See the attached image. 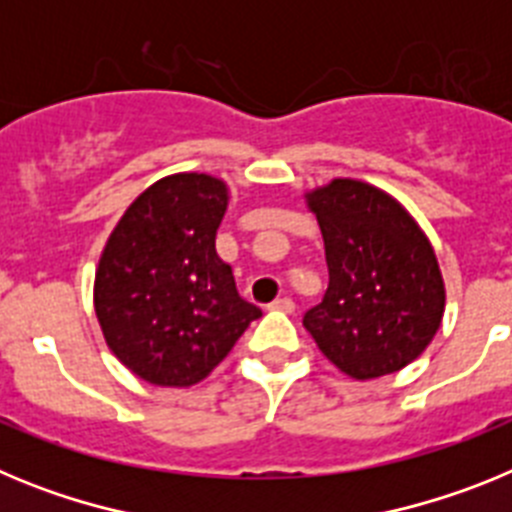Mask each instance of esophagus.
I'll list each match as a JSON object with an SVG mask.
<instances>
[{
    "label": "esophagus",
    "instance_id": "34e87169",
    "mask_svg": "<svg viewBox=\"0 0 512 512\" xmlns=\"http://www.w3.org/2000/svg\"><path fill=\"white\" fill-rule=\"evenodd\" d=\"M271 310H282V312H295V302L289 300V297H279V300L271 302Z\"/></svg>",
    "mask_w": 512,
    "mask_h": 512
}]
</instances>
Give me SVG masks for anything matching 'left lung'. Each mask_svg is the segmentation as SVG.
Segmentation results:
<instances>
[{
  "label": "left lung",
  "instance_id": "8db88e82",
  "mask_svg": "<svg viewBox=\"0 0 512 512\" xmlns=\"http://www.w3.org/2000/svg\"><path fill=\"white\" fill-rule=\"evenodd\" d=\"M325 243L328 289L302 325L354 379L400 372L441 328L446 289L431 241L382 189L333 179L307 194Z\"/></svg>",
  "mask_w": 512,
  "mask_h": 512
}]
</instances>
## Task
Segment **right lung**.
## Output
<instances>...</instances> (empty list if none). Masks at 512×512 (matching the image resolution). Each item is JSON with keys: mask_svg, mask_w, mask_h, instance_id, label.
<instances>
[{"mask_svg": "<svg viewBox=\"0 0 512 512\" xmlns=\"http://www.w3.org/2000/svg\"><path fill=\"white\" fill-rule=\"evenodd\" d=\"M225 210V182L171 174L140 194L107 238L94 312L110 351L135 377L192 387L261 318L215 251Z\"/></svg>", "mask_w": 512, "mask_h": 512, "instance_id": "1", "label": "right lung"}]
</instances>
